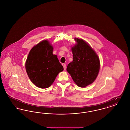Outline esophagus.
<instances>
[{"mask_svg": "<svg viewBox=\"0 0 130 130\" xmlns=\"http://www.w3.org/2000/svg\"><path fill=\"white\" fill-rule=\"evenodd\" d=\"M63 66L64 70H66V64H63Z\"/></svg>", "mask_w": 130, "mask_h": 130, "instance_id": "34e87169", "label": "esophagus"}]
</instances>
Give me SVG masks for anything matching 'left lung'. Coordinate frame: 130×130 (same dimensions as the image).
I'll list each match as a JSON object with an SVG mask.
<instances>
[{
    "instance_id": "obj_1",
    "label": "left lung",
    "mask_w": 130,
    "mask_h": 130,
    "mask_svg": "<svg viewBox=\"0 0 130 130\" xmlns=\"http://www.w3.org/2000/svg\"><path fill=\"white\" fill-rule=\"evenodd\" d=\"M74 39L76 43L71 48L73 61L68 64L67 71L78 86L84 88L96 78L100 66L99 58L85 40L76 37Z\"/></svg>"
}]
</instances>
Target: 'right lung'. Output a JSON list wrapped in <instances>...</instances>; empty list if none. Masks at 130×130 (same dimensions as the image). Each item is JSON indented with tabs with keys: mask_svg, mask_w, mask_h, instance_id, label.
Masks as SVG:
<instances>
[{
	"mask_svg": "<svg viewBox=\"0 0 130 130\" xmlns=\"http://www.w3.org/2000/svg\"><path fill=\"white\" fill-rule=\"evenodd\" d=\"M54 48L47 40H43L30 50L25 63L27 74L36 86L49 87L64 69L57 56L53 55Z\"/></svg>",
	"mask_w": 130,
	"mask_h": 130,
	"instance_id": "1",
	"label": "right lung"
}]
</instances>
